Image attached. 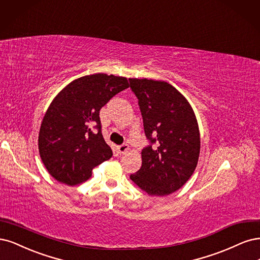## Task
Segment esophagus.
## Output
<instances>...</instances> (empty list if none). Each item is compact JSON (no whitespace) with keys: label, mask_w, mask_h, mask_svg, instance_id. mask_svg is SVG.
Instances as JSON below:
<instances>
[{"label":"esophagus","mask_w":260,"mask_h":260,"mask_svg":"<svg viewBox=\"0 0 260 260\" xmlns=\"http://www.w3.org/2000/svg\"><path fill=\"white\" fill-rule=\"evenodd\" d=\"M118 151L120 152V153H122V154H124V153H126L128 150H129V146L127 145V144H123V145H121V146H118Z\"/></svg>","instance_id":"34e87169"}]
</instances>
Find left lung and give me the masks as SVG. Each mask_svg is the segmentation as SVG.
Listing matches in <instances>:
<instances>
[{
	"instance_id": "obj_1",
	"label": "left lung",
	"mask_w": 260,
	"mask_h": 260,
	"mask_svg": "<svg viewBox=\"0 0 260 260\" xmlns=\"http://www.w3.org/2000/svg\"><path fill=\"white\" fill-rule=\"evenodd\" d=\"M129 83L153 144L142 150L140 170L129 178L149 196H169L185 185L198 165L197 116L186 97L167 82L135 78Z\"/></svg>"
}]
</instances>
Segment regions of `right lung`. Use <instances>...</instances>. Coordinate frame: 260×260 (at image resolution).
<instances>
[{
    "mask_svg": "<svg viewBox=\"0 0 260 260\" xmlns=\"http://www.w3.org/2000/svg\"><path fill=\"white\" fill-rule=\"evenodd\" d=\"M128 86L126 78L96 73L75 79L56 95L42 121L38 142L41 160L54 179L79 185L112 156L100 131L99 111ZM91 126L98 127L97 134Z\"/></svg>",
    "mask_w": 260,
    "mask_h": 260,
    "instance_id": "1",
    "label": "right lung"
}]
</instances>
